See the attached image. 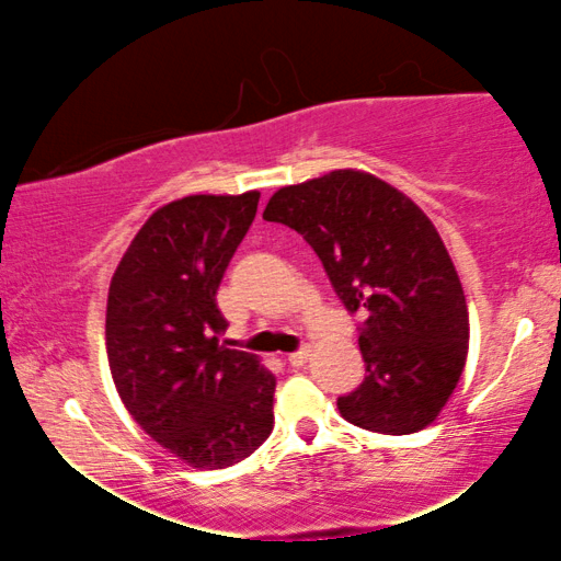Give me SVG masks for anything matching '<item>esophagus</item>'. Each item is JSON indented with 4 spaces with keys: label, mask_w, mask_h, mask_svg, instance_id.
<instances>
[{
    "label": "esophagus",
    "mask_w": 561,
    "mask_h": 561,
    "mask_svg": "<svg viewBox=\"0 0 561 561\" xmlns=\"http://www.w3.org/2000/svg\"><path fill=\"white\" fill-rule=\"evenodd\" d=\"M308 356H311V347L302 345V347H298V351H295V353H289L287 362L293 364V366H302V364L308 362Z\"/></svg>",
    "instance_id": "1"
}]
</instances>
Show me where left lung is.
<instances>
[{"label":"left lung","mask_w":561,"mask_h":561,"mask_svg":"<svg viewBox=\"0 0 561 561\" xmlns=\"http://www.w3.org/2000/svg\"><path fill=\"white\" fill-rule=\"evenodd\" d=\"M263 218L313 248L334 293L362 313L366 377L337 398L340 414L382 435L420 433L467 362L469 313L446 244L420 205L364 171L282 186Z\"/></svg>","instance_id":"8db88e82"}]
</instances>
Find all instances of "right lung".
Returning a JSON list of instances; mask_svg holds the SVG:
<instances>
[{"label":"right lung","mask_w":561,"mask_h":561,"mask_svg":"<svg viewBox=\"0 0 561 561\" xmlns=\"http://www.w3.org/2000/svg\"><path fill=\"white\" fill-rule=\"evenodd\" d=\"M261 192L190 195L156 210L115 268L105 345L128 414L195 469L248 459L272 435L276 377L221 343L218 285Z\"/></svg>","instance_id":"add662e5"}]
</instances>
